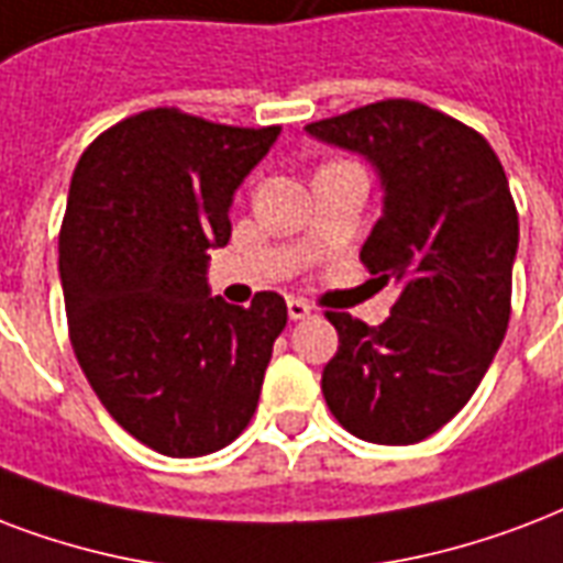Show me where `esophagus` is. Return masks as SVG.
Returning <instances> with one entry per match:
<instances>
[{"label": "esophagus", "instance_id": "esophagus-1", "mask_svg": "<svg viewBox=\"0 0 563 563\" xmlns=\"http://www.w3.org/2000/svg\"><path fill=\"white\" fill-rule=\"evenodd\" d=\"M286 310H289V319L291 321H300V319H307L312 312V307L307 303V300H300V298H289L286 300Z\"/></svg>", "mask_w": 563, "mask_h": 563}]
</instances>
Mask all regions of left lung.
Masks as SVG:
<instances>
[{"label": "left lung", "mask_w": 563, "mask_h": 563, "mask_svg": "<svg viewBox=\"0 0 563 563\" xmlns=\"http://www.w3.org/2000/svg\"><path fill=\"white\" fill-rule=\"evenodd\" d=\"M307 132L375 165L384 214L360 260L398 283L377 328L328 312L339 351L321 393L360 440L419 443L470 401L508 330L520 221L505 167L484 135L416 100L372 102Z\"/></svg>", "instance_id": "obj_1"}]
</instances>
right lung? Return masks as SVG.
<instances>
[{
    "instance_id": "obj_1",
    "label": "right lung",
    "mask_w": 563,
    "mask_h": 563,
    "mask_svg": "<svg viewBox=\"0 0 563 563\" xmlns=\"http://www.w3.org/2000/svg\"><path fill=\"white\" fill-rule=\"evenodd\" d=\"M277 135L150 109L106 129L73 170L58 235L73 351L111 419L167 457L242 434L286 328L277 291L233 307L206 283L235 188Z\"/></svg>"
}]
</instances>
